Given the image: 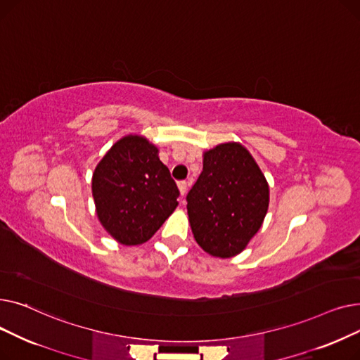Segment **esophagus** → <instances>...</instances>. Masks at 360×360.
<instances>
[{
  "label": "esophagus",
  "mask_w": 360,
  "mask_h": 360,
  "mask_svg": "<svg viewBox=\"0 0 360 360\" xmlns=\"http://www.w3.org/2000/svg\"><path fill=\"white\" fill-rule=\"evenodd\" d=\"M178 190H179L181 195L184 197V195L186 194V190H188V182H186V181H181V182H178Z\"/></svg>",
  "instance_id": "34e87169"
}]
</instances>
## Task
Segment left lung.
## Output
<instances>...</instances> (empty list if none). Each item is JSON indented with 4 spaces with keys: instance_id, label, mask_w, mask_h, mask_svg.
I'll return each instance as SVG.
<instances>
[{
    "instance_id": "left-lung-1",
    "label": "left lung",
    "mask_w": 360,
    "mask_h": 360,
    "mask_svg": "<svg viewBox=\"0 0 360 360\" xmlns=\"http://www.w3.org/2000/svg\"><path fill=\"white\" fill-rule=\"evenodd\" d=\"M194 239L213 257L240 254L262 226L270 188L240 143H221L202 153V172L186 195Z\"/></svg>"
}]
</instances>
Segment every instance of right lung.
Returning a JSON list of instances; mask_svg holds the SVG:
<instances>
[{"label":"right lung","instance_id":"obj_1","mask_svg":"<svg viewBox=\"0 0 360 360\" xmlns=\"http://www.w3.org/2000/svg\"><path fill=\"white\" fill-rule=\"evenodd\" d=\"M91 194L103 229L121 245H141L176 209L178 186L146 137L128 134L98 163Z\"/></svg>","mask_w":360,"mask_h":360}]
</instances>
